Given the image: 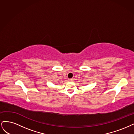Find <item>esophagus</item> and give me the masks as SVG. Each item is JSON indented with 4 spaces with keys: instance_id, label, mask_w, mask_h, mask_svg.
I'll return each mask as SVG.
<instances>
[{
    "instance_id": "34e87169",
    "label": "esophagus",
    "mask_w": 134,
    "mask_h": 134,
    "mask_svg": "<svg viewBox=\"0 0 134 134\" xmlns=\"http://www.w3.org/2000/svg\"><path fill=\"white\" fill-rule=\"evenodd\" d=\"M68 81H70V82H72V81H74V79H68Z\"/></svg>"
}]
</instances>
